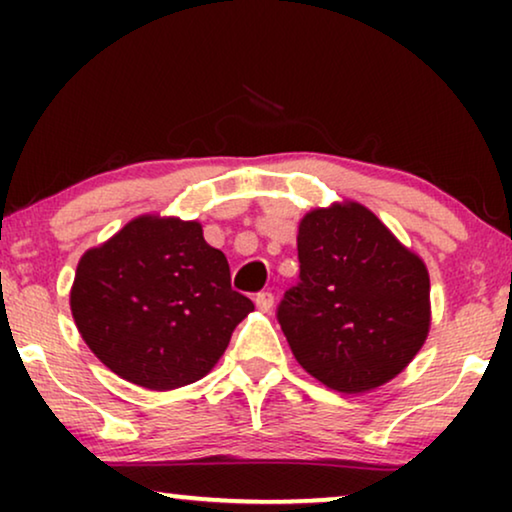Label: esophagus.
<instances>
[{"mask_svg": "<svg viewBox=\"0 0 512 512\" xmlns=\"http://www.w3.org/2000/svg\"><path fill=\"white\" fill-rule=\"evenodd\" d=\"M272 305H275V296H272L270 291L258 293V296H256V307H258V310H261V312H270Z\"/></svg>", "mask_w": 512, "mask_h": 512, "instance_id": "1", "label": "esophagus"}]
</instances>
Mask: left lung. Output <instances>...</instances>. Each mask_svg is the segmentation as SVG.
<instances>
[{
    "label": "left lung",
    "mask_w": 512,
    "mask_h": 512,
    "mask_svg": "<svg viewBox=\"0 0 512 512\" xmlns=\"http://www.w3.org/2000/svg\"><path fill=\"white\" fill-rule=\"evenodd\" d=\"M300 282L277 319L324 387L366 394L408 368L431 328L429 270L359 202L317 207L298 226Z\"/></svg>",
    "instance_id": "8db88e82"
}]
</instances>
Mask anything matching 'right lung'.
I'll return each instance as SVG.
<instances>
[{
  "label": "right lung",
  "mask_w": 512,
  "mask_h": 512,
  "mask_svg": "<svg viewBox=\"0 0 512 512\" xmlns=\"http://www.w3.org/2000/svg\"><path fill=\"white\" fill-rule=\"evenodd\" d=\"M69 305L90 352L151 391L205 377L254 310L233 291L226 256L209 247L198 221L156 214L81 256Z\"/></svg>",
  "instance_id": "add662e5"
}]
</instances>
